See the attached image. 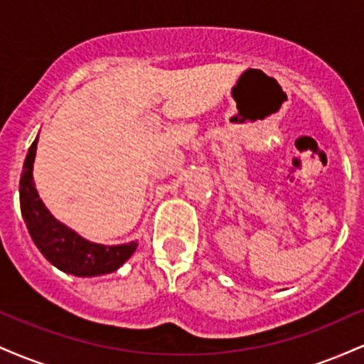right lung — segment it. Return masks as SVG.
<instances>
[{
  "mask_svg": "<svg viewBox=\"0 0 364 364\" xmlns=\"http://www.w3.org/2000/svg\"><path fill=\"white\" fill-rule=\"evenodd\" d=\"M39 135L28 149L20 176V210L28 229L32 241L51 265L61 272L77 277H95L118 270L124 262L135 253L136 241L124 245H99L92 243L60 223L43 200L39 198L34 183V161Z\"/></svg>",
  "mask_w": 364,
  "mask_h": 364,
  "instance_id": "add662e5",
  "label": "right lung"
}]
</instances>
